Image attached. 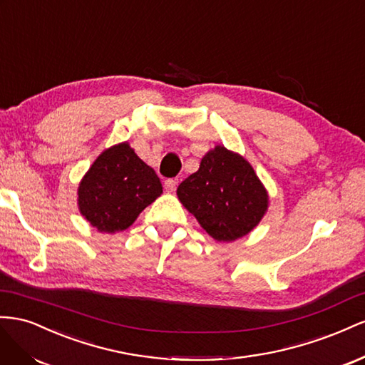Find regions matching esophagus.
Here are the masks:
<instances>
[{
  "instance_id": "obj_1",
  "label": "esophagus",
  "mask_w": 365,
  "mask_h": 365,
  "mask_svg": "<svg viewBox=\"0 0 365 365\" xmlns=\"http://www.w3.org/2000/svg\"><path fill=\"white\" fill-rule=\"evenodd\" d=\"M175 188H177V180L168 179V180L165 182V190H166V192H174Z\"/></svg>"
}]
</instances>
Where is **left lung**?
<instances>
[{"instance_id":"8db88e82","label":"left lung","mask_w":365,"mask_h":365,"mask_svg":"<svg viewBox=\"0 0 365 365\" xmlns=\"http://www.w3.org/2000/svg\"><path fill=\"white\" fill-rule=\"evenodd\" d=\"M177 197L214 240L231 243L247 235L267 212L269 194L242 154L217 145L200 168L185 179Z\"/></svg>"}]
</instances>
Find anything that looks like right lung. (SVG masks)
I'll return each mask as SVG.
<instances>
[{"instance_id": "right-lung-1", "label": "right lung", "mask_w": 365, "mask_h": 365, "mask_svg": "<svg viewBox=\"0 0 365 365\" xmlns=\"http://www.w3.org/2000/svg\"><path fill=\"white\" fill-rule=\"evenodd\" d=\"M162 192L155 171L122 142L103 150L82 177L78 207L99 232L114 234L130 227Z\"/></svg>"}]
</instances>
